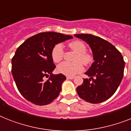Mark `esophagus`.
<instances>
[{
    "label": "esophagus",
    "mask_w": 131,
    "mask_h": 131,
    "mask_svg": "<svg viewBox=\"0 0 131 131\" xmlns=\"http://www.w3.org/2000/svg\"><path fill=\"white\" fill-rule=\"evenodd\" d=\"M73 76H67L66 78L68 79V80H72V79H73Z\"/></svg>",
    "instance_id": "obj_1"
}]
</instances>
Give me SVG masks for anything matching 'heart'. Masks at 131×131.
<instances>
[{
  "label": "heart",
  "mask_w": 131,
  "mask_h": 131,
  "mask_svg": "<svg viewBox=\"0 0 131 131\" xmlns=\"http://www.w3.org/2000/svg\"><path fill=\"white\" fill-rule=\"evenodd\" d=\"M68 46L72 50L76 53L73 63L63 62L58 66L59 73L68 76H73L80 73L84 70L83 63L88 66L92 61L91 55L86 52V47L85 44L81 41H73L68 44ZM64 56V51L62 44H56L51 51V58L55 63H58L63 59Z\"/></svg>",
  "instance_id": "obj_1"
}]
</instances>
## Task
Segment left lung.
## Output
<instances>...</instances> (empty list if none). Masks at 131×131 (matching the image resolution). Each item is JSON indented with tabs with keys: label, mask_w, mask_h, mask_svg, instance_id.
I'll use <instances>...</instances> for the list:
<instances>
[{
	"label": "left lung",
	"mask_w": 131,
	"mask_h": 131,
	"mask_svg": "<svg viewBox=\"0 0 131 131\" xmlns=\"http://www.w3.org/2000/svg\"><path fill=\"white\" fill-rule=\"evenodd\" d=\"M89 44L94 62L85 73L90 77L84 79L76 88L78 94L88 102L98 104L114 94L121 82L125 62L114 45L99 37L90 34L74 35Z\"/></svg>",
	"instance_id": "8db88e82"
}]
</instances>
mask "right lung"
Here are the masks:
<instances>
[{"instance_id": "1", "label": "right lung", "mask_w": 131, "mask_h": 131, "mask_svg": "<svg viewBox=\"0 0 131 131\" xmlns=\"http://www.w3.org/2000/svg\"><path fill=\"white\" fill-rule=\"evenodd\" d=\"M72 36L43 32L31 37L19 46L12 58L11 72L17 89L26 100L36 105H47L59 96L66 80L62 73L52 74L56 68L51 51L56 44ZM49 77L47 81L45 77Z\"/></svg>"}]
</instances>
